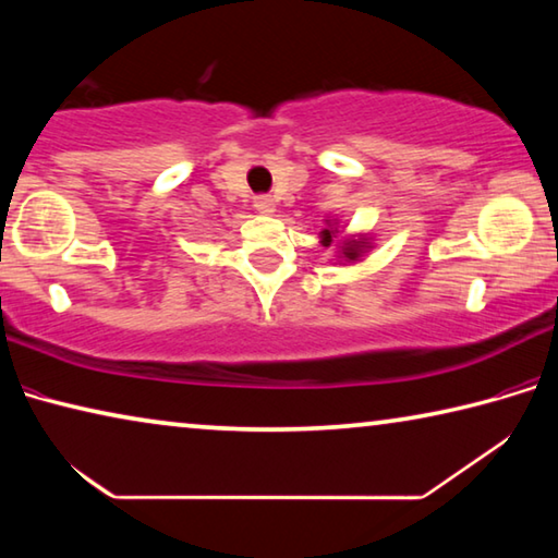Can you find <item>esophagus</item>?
I'll return each mask as SVG.
<instances>
[{
  "label": "esophagus",
  "mask_w": 558,
  "mask_h": 558,
  "mask_svg": "<svg viewBox=\"0 0 558 558\" xmlns=\"http://www.w3.org/2000/svg\"><path fill=\"white\" fill-rule=\"evenodd\" d=\"M253 206H256L260 214H272V211H276V199H272V196H268V194H260V196H256V199H253Z\"/></svg>",
  "instance_id": "obj_1"
}]
</instances>
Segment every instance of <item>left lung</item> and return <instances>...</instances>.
I'll return each mask as SVG.
<instances>
[{
	"label": "left lung",
	"mask_w": 558,
	"mask_h": 558,
	"mask_svg": "<svg viewBox=\"0 0 558 558\" xmlns=\"http://www.w3.org/2000/svg\"><path fill=\"white\" fill-rule=\"evenodd\" d=\"M332 235H335V231L325 229V231H323V243H325V245L332 243ZM344 256H347L349 260H354V258L359 256V243H356V241H349V243L344 245Z\"/></svg>",
	"instance_id": "1"
}]
</instances>
